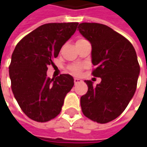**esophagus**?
Here are the masks:
<instances>
[{
    "label": "esophagus",
    "instance_id": "1",
    "mask_svg": "<svg viewBox=\"0 0 147 147\" xmlns=\"http://www.w3.org/2000/svg\"><path fill=\"white\" fill-rule=\"evenodd\" d=\"M82 82V80H80V79H77V78H75V80H74V83H75V85H76L78 83H80Z\"/></svg>",
    "mask_w": 147,
    "mask_h": 147
}]
</instances>
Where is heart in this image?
<instances>
[{
    "instance_id": "obj_1",
    "label": "heart",
    "mask_w": 147,
    "mask_h": 147,
    "mask_svg": "<svg viewBox=\"0 0 147 147\" xmlns=\"http://www.w3.org/2000/svg\"><path fill=\"white\" fill-rule=\"evenodd\" d=\"M81 66H73L71 67V71L75 75H79L81 71Z\"/></svg>"
}]
</instances>
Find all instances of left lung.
Returning a JSON list of instances; mask_svg holds the SVG:
<instances>
[{
	"label": "left lung",
	"mask_w": 147,
	"mask_h": 147,
	"mask_svg": "<svg viewBox=\"0 0 147 147\" xmlns=\"http://www.w3.org/2000/svg\"><path fill=\"white\" fill-rule=\"evenodd\" d=\"M78 28L91 44L96 66L92 75L102 79L96 86L85 80L88 90L80 98L82 111L93 121L108 123L123 113L135 94L140 72L136 52L127 39L106 25L82 23Z\"/></svg>",
	"instance_id": "left-lung-1"
}]
</instances>
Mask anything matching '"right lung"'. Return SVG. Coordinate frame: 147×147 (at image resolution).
<instances>
[{
  "label": "right lung",
  "instance_id": "obj_1",
  "mask_svg": "<svg viewBox=\"0 0 147 147\" xmlns=\"http://www.w3.org/2000/svg\"><path fill=\"white\" fill-rule=\"evenodd\" d=\"M78 24L42 25L21 39L12 53L9 65L11 90L21 109L31 120L42 123L55 118L73 87L74 79L70 75L49 79L46 71Z\"/></svg>",
  "mask_w": 147,
  "mask_h": 147
}]
</instances>
